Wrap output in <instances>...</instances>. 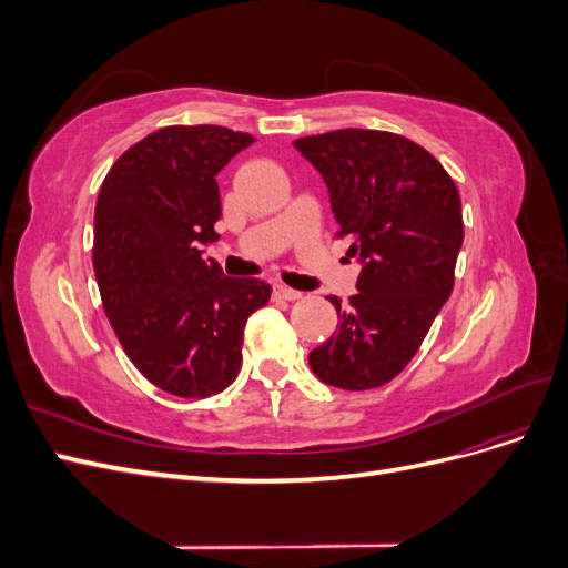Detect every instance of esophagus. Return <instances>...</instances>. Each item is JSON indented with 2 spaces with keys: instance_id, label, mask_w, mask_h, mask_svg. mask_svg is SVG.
<instances>
[{
  "instance_id": "obj_1",
  "label": "esophagus",
  "mask_w": 568,
  "mask_h": 568,
  "mask_svg": "<svg viewBox=\"0 0 568 568\" xmlns=\"http://www.w3.org/2000/svg\"><path fill=\"white\" fill-rule=\"evenodd\" d=\"M272 296H274V301H298V298H303V294L301 291H296V288H288V286H274V291H272Z\"/></svg>"
}]
</instances>
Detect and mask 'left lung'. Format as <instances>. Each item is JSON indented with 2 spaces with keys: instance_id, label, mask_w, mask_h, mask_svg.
<instances>
[{
  "instance_id": "obj_1",
  "label": "left lung",
  "mask_w": 568,
  "mask_h": 568,
  "mask_svg": "<svg viewBox=\"0 0 568 568\" xmlns=\"http://www.w3.org/2000/svg\"><path fill=\"white\" fill-rule=\"evenodd\" d=\"M294 146L329 189L336 236L353 239L363 272L341 305L338 332L307 359L317 379L369 390L398 376L450 298L464 242L462 201L432 153L403 134L334 130Z\"/></svg>"
}]
</instances>
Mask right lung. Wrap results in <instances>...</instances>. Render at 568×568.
I'll return each instance as SVG.
<instances>
[{
  "instance_id": "add662e5",
  "label": "right lung",
  "mask_w": 568,
  "mask_h": 568,
  "mask_svg": "<svg viewBox=\"0 0 568 568\" xmlns=\"http://www.w3.org/2000/svg\"><path fill=\"white\" fill-rule=\"evenodd\" d=\"M255 140L220 125H168L120 156L99 189L92 263L120 346L178 398H211L242 367L246 320L270 284L225 277L201 244L217 242L215 175Z\"/></svg>"
}]
</instances>
